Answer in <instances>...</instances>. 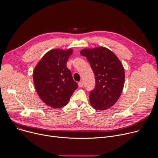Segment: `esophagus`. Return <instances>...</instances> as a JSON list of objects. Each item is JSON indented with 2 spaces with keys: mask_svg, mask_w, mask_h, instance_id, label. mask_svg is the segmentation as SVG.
<instances>
[{
  "mask_svg": "<svg viewBox=\"0 0 158 158\" xmlns=\"http://www.w3.org/2000/svg\"><path fill=\"white\" fill-rule=\"evenodd\" d=\"M78 86H79V88H81V87H82L84 86V82H83L82 81H81L80 82H78Z\"/></svg>",
  "mask_w": 158,
  "mask_h": 158,
  "instance_id": "esophagus-1",
  "label": "esophagus"
}]
</instances>
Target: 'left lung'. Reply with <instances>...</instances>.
I'll use <instances>...</instances> for the list:
<instances>
[{
  "mask_svg": "<svg viewBox=\"0 0 158 158\" xmlns=\"http://www.w3.org/2000/svg\"><path fill=\"white\" fill-rule=\"evenodd\" d=\"M80 53L89 61L96 85L90 91L89 101L96 110L111 107L118 101L124 83V70L113 52L103 47L84 49Z\"/></svg>",
  "mask_w": 158,
  "mask_h": 158,
  "instance_id": "left-lung-1",
  "label": "left lung"
}]
</instances>
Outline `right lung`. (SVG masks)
<instances>
[{
    "label": "right lung",
    "mask_w": 158,
    "mask_h": 158,
    "mask_svg": "<svg viewBox=\"0 0 158 158\" xmlns=\"http://www.w3.org/2000/svg\"><path fill=\"white\" fill-rule=\"evenodd\" d=\"M72 52L71 49L51 50L40 60L34 70V85L39 96L52 108L65 106L78 88L66 65Z\"/></svg>",
    "instance_id": "obj_1"
}]
</instances>
